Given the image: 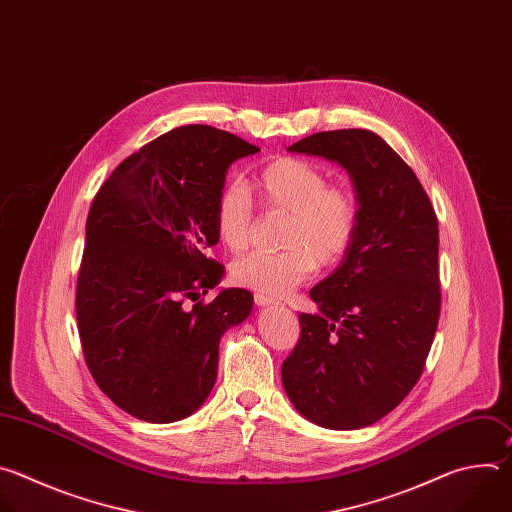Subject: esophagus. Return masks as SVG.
<instances>
[{
	"instance_id": "obj_1",
	"label": "esophagus",
	"mask_w": 512,
	"mask_h": 512,
	"mask_svg": "<svg viewBox=\"0 0 512 512\" xmlns=\"http://www.w3.org/2000/svg\"><path fill=\"white\" fill-rule=\"evenodd\" d=\"M254 302L258 306H272V304H278V300H274L272 296H266V294H254Z\"/></svg>"
}]
</instances>
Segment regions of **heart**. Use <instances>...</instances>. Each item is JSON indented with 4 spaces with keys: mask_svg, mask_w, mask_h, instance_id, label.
Returning <instances> with one entry per match:
<instances>
[{
    "mask_svg": "<svg viewBox=\"0 0 512 512\" xmlns=\"http://www.w3.org/2000/svg\"><path fill=\"white\" fill-rule=\"evenodd\" d=\"M256 191L266 210L288 214L282 252H252L232 266V278L260 294L282 296L309 278L317 262L333 264L351 246L359 222L353 193L327 185V173L304 159L282 157L266 165ZM216 232L232 252L250 246L252 197L242 183L228 185L216 203Z\"/></svg>",
    "mask_w": 512,
    "mask_h": 512,
    "instance_id": "obj_1",
    "label": "heart"
}]
</instances>
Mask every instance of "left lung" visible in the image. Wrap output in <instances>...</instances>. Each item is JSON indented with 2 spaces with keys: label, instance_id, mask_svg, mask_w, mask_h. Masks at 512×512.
Instances as JSON below:
<instances>
[{
  "label": "left lung",
  "instance_id": "1",
  "mask_svg": "<svg viewBox=\"0 0 512 512\" xmlns=\"http://www.w3.org/2000/svg\"><path fill=\"white\" fill-rule=\"evenodd\" d=\"M288 151L339 163L359 222L339 266L311 290L319 311L298 315L282 385L309 422L359 430L397 407L424 371L440 319L438 220L410 165L371 131L315 133Z\"/></svg>",
  "mask_w": 512,
  "mask_h": 512
}]
</instances>
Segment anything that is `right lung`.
Masks as SVG:
<instances>
[{
    "label": "right lung",
    "instance_id": "add662e5",
    "mask_svg": "<svg viewBox=\"0 0 512 512\" xmlns=\"http://www.w3.org/2000/svg\"><path fill=\"white\" fill-rule=\"evenodd\" d=\"M258 151L228 131L179 127L127 157L92 201L76 284L82 353L102 393L137 420L197 412L218 379L222 335L252 313L244 288L210 304L199 296L226 274L206 250L220 242L228 169Z\"/></svg>",
    "mask_w": 512,
    "mask_h": 512
}]
</instances>
